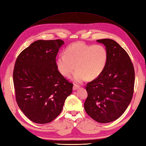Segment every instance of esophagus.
I'll return each mask as SVG.
<instances>
[{
  "label": "esophagus",
  "mask_w": 146,
  "mask_h": 146,
  "mask_svg": "<svg viewBox=\"0 0 146 146\" xmlns=\"http://www.w3.org/2000/svg\"><path fill=\"white\" fill-rule=\"evenodd\" d=\"M79 87H80L79 85H76V84H74V86H73V90H76L79 88Z\"/></svg>",
  "instance_id": "1"
}]
</instances>
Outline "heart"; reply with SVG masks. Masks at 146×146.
<instances>
[{
  "mask_svg": "<svg viewBox=\"0 0 146 146\" xmlns=\"http://www.w3.org/2000/svg\"><path fill=\"white\" fill-rule=\"evenodd\" d=\"M108 60V50L104 45L78 42L69 45L64 53L59 54L56 63L58 71L64 77L69 76L76 68L72 79L82 83L88 78L92 80L99 77Z\"/></svg>",
  "mask_w": 146,
  "mask_h": 146,
  "instance_id": "1",
  "label": "heart"
}]
</instances>
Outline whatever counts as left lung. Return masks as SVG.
Returning <instances> with one entry per match:
<instances>
[{
    "label": "left lung",
    "instance_id": "left-lung-1",
    "mask_svg": "<svg viewBox=\"0 0 146 146\" xmlns=\"http://www.w3.org/2000/svg\"><path fill=\"white\" fill-rule=\"evenodd\" d=\"M96 41L105 45L108 60L100 76L86 84L84 108L93 120L106 123L119 119L128 108L135 74L128 54L118 43L109 38Z\"/></svg>",
    "mask_w": 146,
    "mask_h": 146
}]
</instances>
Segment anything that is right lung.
I'll list each match as a JSON object with an SVG mask.
<instances>
[{"label": "right lung", "mask_w": 146, "mask_h": 146, "mask_svg": "<svg viewBox=\"0 0 146 146\" xmlns=\"http://www.w3.org/2000/svg\"><path fill=\"white\" fill-rule=\"evenodd\" d=\"M60 39L38 40L18 55L13 78L16 100L29 120L48 123L60 115L73 84L58 71L56 57Z\"/></svg>", "instance_id": "right-lung-1"}]
</instances>
